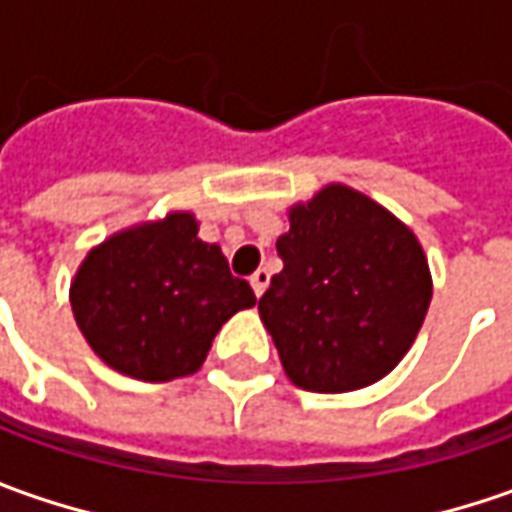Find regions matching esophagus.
<instances>
[{
	"instance_id": "34e87169",
	"label": "esophagus",
	"mask_w": 512,
	"mask_h": 512,
	"mask_svg": "<svg viewBox=\"0 0 512 512\" xmlns=\"http://www.w3.org/2000/svg\"><path fill=\"white\" fill-rule=\"evenodd\" d=\"M249 283H252V289H255L257 297H260V294L266 291V286H269V272H266V269H257V272L249 277Z\"/></svg>"
}]
</instances>
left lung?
I'll use <instances>...</instances> for the list:
<instances>
[{
	"mask_svg": "<svg viewBox=\"0 0 512 512\" xmlns=\"http://www.w3.org/2000/svg\"><path fill=\"white\" fill-rule=\"evenodd\" d=\"M289 223L277 238L283 272L257 306L286 377L314 394L377 382L408 354L431 306L419 240L343 184L291 206Z\"/></svg>",
	"mask_w": 512,
	"mask_h": 512,
	"instance_id": "8db88e82",
	"label": "left lung"
}]
</instances>
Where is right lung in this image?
I'll use <instances>...</instances> for the list:
<instances>
[{
    "mask_svg": "<svg viewBox=\"0 0 512 512\" xmlns=\"http://www.w3.org/2000/svg\"><path fill=\"white\" fill-rule=\"evenodd\" d=\"M257 303L218 243L189 212L141 223L84 257L70 306L84 340L110 368L144 382L195 374L221 326Z\"/></svg>",
    "mask_w": 512,
    "mask_h": 512,
    "instance_id": "1",
    "label": "right lung"
}]
</instances>
